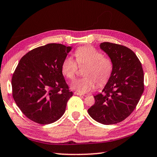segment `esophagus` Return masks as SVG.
<instances>
[{
    "label": "esophagus",
    "mask_w": 157,
    "mask_h": 157,
    "mask_svg": "<svg viewBox=\"0 0 157 157\" xmlns=\"http://www.w3.org/2000/svg\"><path fill=\"white\" fill-rule=\"evenodd\" d=\"M74 94L75 95H84L83 94H80V93H79V92H74Z\"/></svg>",
    "instance_id": "34e87169"
}]
</instances>
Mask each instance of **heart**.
I'll return each instance as SVG.
<instances>
[{"label":"heart","mask_w":157,"mask_h":157,"mask_svg":"<svg viewBox=\"0 0 157 157\" xmlns=\"http://www.w3.org/2000/svg\"><path fill=\"white\" fill-rule=\"evenodd\" d=\"M76 61L72 57L67 56L62 64L63 75L73 80L78 71V66H86L82 78L76 79L71 85L74 90L81 94L91 91L98 86H102L109 81L113 71L111 60L99 50L92 46H82L75 52Z\"/></svg>","instance_id":"heart-1"}]
</instances>
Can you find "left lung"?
<instances>
[{
    "label": "left lung",
    "instance_id": "1",
    "mask_svg": "<svg viewBox=\"0 0 157 157\" xmlns=\"http://www.w3.org/2000/svg\"><path fill=\"white\" fill-rule=\"evenodd\" d=\"M100 48L113 63V71L102 94L95 95L88 109L92 118L104 124L124 121L135 109L144 91V74L139 58L122 45L103 42Z\"/></svg>",
    "mask_w": 157,
    "mask_h": 157
}]
</instances>
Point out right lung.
Returning <instances> with one entry per match:
<instances>
[{"label":"right lung","instance_id":"1","mask_svg":"<svg viewBox=\"0 0 157 157\" xmlns=\"http://www.w3.org/2000/svg\"><path fill=\"white\" fill-rule=\"evenodd\" d=\"M71 50L60 44L36 48L21 58L13 73V98L34 123H54L65 112L73 93L63 78L62 64Z\"/></svg>","mask_w":157,"mask_h":157}]
</instances>
